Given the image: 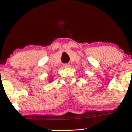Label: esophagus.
I'll return each mask as SVG.
<instances>
[{"instance_id":"esophagus-1","label":"esophagus","mask_w":132,"mask_h":132,"mask_svg":"<svg viewBox=\"0 0 132 132\" xmlns=\"http://www.w3.org/2000/svg\"><path fill=\"white\" fill-rule=\"evenodd\" d=\"M69 66H70V64H69V63H66V64H64V68H69Z\"/></svg>"}]
</instances>
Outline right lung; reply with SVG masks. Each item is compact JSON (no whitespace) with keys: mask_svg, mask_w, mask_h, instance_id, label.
I'll return each mask as SVG.
<instances>
[{"mask_svg":"<svg viewBox=\"0 0 132 132\" xmlns=\"http://www.w3.org/2000/svg\"><path fill=\"white\" fill-rule=\"evenodd\" d=\"M50 82H51V81H50Z\"/></svg>","mask_w":132,"mask_h":132,"instance_id":"right-lung-1","label":"right lung"}]
</instances>
